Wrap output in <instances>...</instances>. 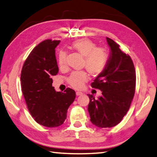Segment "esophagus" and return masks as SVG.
Wrapping results in <instances>:
<instances>
[{
	"mask_svg": "<svg viewBox=\"0 0 157 157\" xmlns=\"http://www.w3.org/2000/svg\"><path fill=\"white\" fill-rule=\"evenodd\" d=\"M82 94V93L81 92V91H76V95H77V96H78V95H81Z\"/></svg>",
	"mask_w": 157,
	"mask_h": 157,
	"instance_id": "34e87169",
	"label": "esophagus"
}]
</instances>
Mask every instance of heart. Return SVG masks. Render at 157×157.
<instances>
[{
    "instance_id": "heart-1",
    "label": "heart",
    "mask_w": 157,
    "mask_h": 157,
    "mask_svg": "<svg viewBox=\"0 0 157 157\" xmlns=\"http://www.w3.org/2000/svg\"><path fill=\"white\" fill-rule=\"evenodd\" d=\"M71 47L76 52L84 57L83 65L93 76H98L104 71L107 66L108 56L104 48L96 47L92 40L89 38H81L71 44ZM57 63L60 68H63L66 63V53L60 51L57 56ZM88 80V75L85 71H75L68 78L69 85L76 89H81Z\"/></svg>"
}]
</instances>
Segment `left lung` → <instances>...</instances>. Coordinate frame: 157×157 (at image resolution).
Instances as JSON below:
<instances>
[{"instance_id": "obj_1", "label": "left lung", "mask_w": 157, "mask_h": 157, "mask_svg": "<svg viewBox=\"0 0 157 157\" xmlns=\"http://www.w3.org/2000/svg\"><path fill=\"white\" fill-rule=\"evenodd\" d=\"M106 40L110 48L107 66L91 84L93 88L101 90L102 95L95 99L93 95H87L90 121L100 128L114 127L122 121L133 98L136 81L130 56L111 38L106 37Z\"/></svg>"}]
</instances>
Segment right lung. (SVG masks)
I'll return each instance as SVG.
<instances>
[{
    "label": "right lung",
    "instance_id": "right-lung-1",
    "mask_svg": "<svg viewBox=\"0 0 157 157\" xmlns=\"http://www.w3.org/2000/svg\"><path fill=\"white\" fill-rule=\"evenodd\" d=\"M59 40H44L35 47L25 59L21 73V91L32 117L41 125L56 127L64 122L76 93L67 88L56 91L52 76L59 71L55 48Z\"/></svg>",
    "mask_w": 157,
    "mask_h": 157
}]
</instances>
